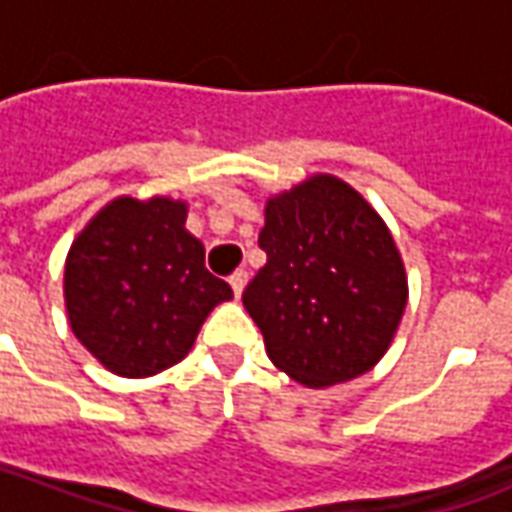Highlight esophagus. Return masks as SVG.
<instances>
[{"label":"esophagus","instance_id":"34e87169","mask_svg":"<svg viewBox=\"0 0 512 512\" xmlns=\"http://www.w3.org/2000/svg\"><path fill=\"white\" fill-rule=\"evenodd\" d=\"M246 282H249V274H246L244 268H241V271H235L233 277H230V288H233L235 299H241V293H244Z\"/></svg>","mask_w":512,"mask_h":512}]
</instances>
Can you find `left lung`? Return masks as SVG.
Returning <instances> with one entry per match:
<instances>
[{
    "label": "left lung",
    "instance_id": "left-lung-1",
    "mask_svg": "<svg viewBox=\"0 0 512 512\" xmlns=\"http://www.w3.org/2000/svg\"><path fill=\"white\" fill-rule=\"evenodd\" d=\"M266 266L244 307L268 359L312 389L362 376L406 312V268L373 205L334 175H312L266 202Z\"/></svg>",
    "mask_w": 512,
    "mask_h": 512
}]
</instances>
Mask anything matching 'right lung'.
Here are the masks:
<instances>
[{"label":"right lung","instance_id":"obj_1","mask_svg":"<svg viewBox=\"0 0 512 512\" xmlns=\"http://www.w3.org/2000/svg\"><path fill=\"white\" fill-rule=\"evenodd\" d=\"M183 224L186 202L117 197L71 244L68 321L76 340L115 376L147 378L178 365L208 312L233 299Z\"/></svg>","mask_w":512,"mask_h":512}]
</instances>
